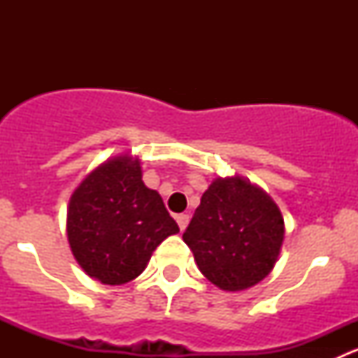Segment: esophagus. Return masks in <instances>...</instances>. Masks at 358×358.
<instances>
[{
	"mask_svg": "<svg viewBox=\"0 0 358 358\" xmlns=\"http://www.w3.org/2000/svg\"><path fill=\"white\" fill-rule=\"evenodd\" d=\"M189 215H178L176 216V223H178V227H180V230H185L187 229V225H189Z\"/></svg>",
	"mask_w": 358,
	"mask_h": 358,
	"instance_id": "1",
	"label": "esophagus"
}]
</instances>
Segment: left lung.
Listing matches in <instances>:
<instances>
[{
    "label": "left lung",
    "instance_id": "8db88e82",
    "mask_svg": "<svg viewBox=\"0 0 358 358\" xmlns=\"http://www.w3.org/2000/svg\"><path fill=\"white\" fill-rule=\"evenodd\" d=\"M183 241L202 275L225 291L265 279L284 241L279 208L243 178H218L202 194Z\"/></svg>",
    "mask_w": 358,
    "mask_h": 358
}]
</instances>
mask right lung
Listing matches in <instances>:
<instances>
[{
  "label": "right lung",
  "instance_id": "add662e5",
  "mask_svg": "<svg viewBox=\"0 0 358 358\" xmlns=\"http://www.w3.org/2000/svg\"><path fill=\"white\" fill-rule=\"evenodd\" d=\"M178 232L161 196L143 185L140 162L128 157L96 168L69 202L72 255L102 284L119 286L138 277L154 249Z\"/></svg>",
  "mask_w": 358,
  "mask_h": 358
}]
</instances>
